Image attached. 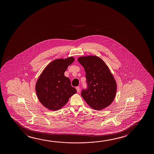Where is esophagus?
<instances>
[{
	"mask_svg": "<svg viewBox=\"0 0 154 154\" xmlns=\"http://www.w3.org/2000/svg\"><path fill=\"white\" fill-rule=\"evenodd\" d=\"M76 90L77 93H79L80 92V87H76Z\"/></svg>",
	"mask_w": 154,
	"mask_h": 154,
	"instance_id": "1",
	"label": "esophagus"
}]
</instances>
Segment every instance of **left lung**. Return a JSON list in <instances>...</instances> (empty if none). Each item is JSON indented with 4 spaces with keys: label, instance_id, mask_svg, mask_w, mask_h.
<instances>
[{
    "label": "left lung",
    "instance_id": "left-lung-1",
    "mask_svg": "<svg viewBox=\"0 0 154 154\" xmlns=\"http://www.w3.org/2000/svg\"><path fill=\"white\" fill-rule=\"evenodd\" d=\"M78 60L86 72L87 88L81 95L91 108L100 110L110 105L117 91L116 80L109 68L96 56L79 57Z\"/></svg>",
    "mask_w": 154,
    "mask_h": 154
}]
</instances>
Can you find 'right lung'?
I'll return each mask as SVG.
<instances>
[{"instance_id": "right-lung-1", "label": "right lung", "mask_w": 154, "mask_h": 154, "mask_svg": "<svg viewBox=\"0 0 154 154\" xmlns=\"http://www.w3.org/2000/svg\"><path fill=\"white\" fill-rule=\"evenodd\" d=\"M74 60V57H70L53 60L45 68L36 82L35 88L39 100L51 110L60 109L77 92L69 79L64 75Z\"/></svg>"}]
</instances>
